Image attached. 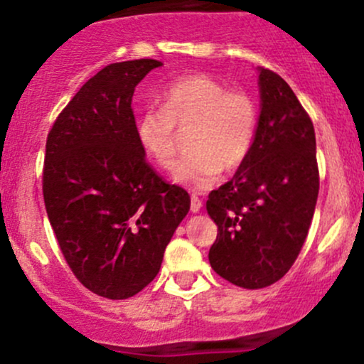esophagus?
Segmentation results:
<instances>
[{
  "label": "esophagus",
  "instance_id": "esophagus-1",
  "mask_svg": "<svg viewBox=\"0 0 364 364\" xmlns=\"http://www.w3.org/2000/svg\"><path fill=\"white\" fill-rule=\"evenodd\" d=\"M190 209H192V213H199L200 209H203V200H200L197 196H192V203H190Z\"/></svg>",
  "mask_w": 364,
  "mask_h": 364
}]
</instances>
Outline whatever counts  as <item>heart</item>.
<instances>
[{"label": "heart", "instance_id": "1", "mask_svg": "<svg viewBox=\"0 0 364 364\" xmlns=\"http://www.w3.org/2000/svg\"><path fill=\"white\" fill-rule=\"evenodd\" d=\"M160 102L161 109L141 112L135 135L146 156L171 171L178 153L176 127L193 128L192 155L176 167V183L203 192L215 185L222 168L236 171L250 156L259 127V107L250 93L227 90L213 77L192 73L172 80Z\"/></svg>", "mask_w": 364, "mask_h": 364}]
</instances>
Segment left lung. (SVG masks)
Listing matches in <instances>:
<instances>
[{
  "mask_svg": "<svg viewBox=\"0 0 364 364\" xmlns=\"http://www.w3.org/2000/svg\"><path fill=\"white\" fill-rule=\"evenodd\" d=\"M260 114L250 156L205 203L218 227L209 264L230 284L280 280L303 248L318 196L315 130L294 91L259 68Z\"/></svg>",
  "mask_w": 364,
  "mask_h": 364,
  "instance_id": "obj_1",
  "label": "left lung"
}]
</instances>
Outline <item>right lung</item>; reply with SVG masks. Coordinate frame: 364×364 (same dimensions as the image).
Listing matches in <instances>:
<instances>
[{
  "label": "right lung",
  "instance_id": "1",
  "mask_svg": "<svg viewBox=\"0 0 364 364\" xmlns=\"http://www.w3.org/2000/svg\"><path fill=\"white\" fill-rule=\"evenodd\" d=\"M156 60L91 77L47 135L43 200L65 260L95 294L127 299L159 274L190 196L149 167L135 135V86Z\"/></svg>",
  "mask_w": 364,
  "mask_h": 364
}]
</instances>
